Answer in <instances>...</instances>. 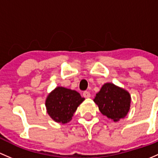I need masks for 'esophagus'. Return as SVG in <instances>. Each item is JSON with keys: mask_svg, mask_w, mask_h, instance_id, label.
I'll return each mask as SVG.
<instances>
[{"mask_svg": "<svg viewBox=\"0 0 158 158\" xmlns=\"http://www.w3.org/2000/svg\"><path fill=\"white\" fill-rule=\"evenodd\" d=\"M83 97H85V98H90V92H88V91H84V92L83 93Z\"/></svg>", "mask_w": 158, "mask_h": 158, "instance_id": "obj_1", "label": "esophagus"}]
</instances>
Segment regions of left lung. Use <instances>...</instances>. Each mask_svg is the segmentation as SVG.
Returning <instances> with one entry per match:
<instances>
[{
	"instance_id": "8db88e82",
	"label": "left lung",
	"mask_w": 158,
	"mask_h": 158,
	"mask_svg": "<svg viewBox=\"0 0 158 158\" xmlns=\"http://www.w3.org/2000/svg\"><path fill=\"white\" fill-rule=\"evenodd\" d=\"M94 101L98 106L102 114L117 122L128 114L131 96L124 89L112 83H106L96 94Z\"/></svg>"
}]
</instances>
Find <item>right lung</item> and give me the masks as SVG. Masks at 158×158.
I'll return each instance as SVG.
<instances>
[{
  "label": "right lung",
  "mask_w": 158,
  "mask_h": 158,
  "mask_svg": "<svg viewBox=\"0 0 158 158\" xmlns=\"http://www.w3.org/2000/svg\"><path fill=\"white\" fill-rule=\"evenodd\" d=\"M84 100L77 91L58 87L48 95L45 106L47 113L54 121L65 124L71 121L77 106Z\"/></svg>",
  "instance_id": "1"
}]
</instances>
